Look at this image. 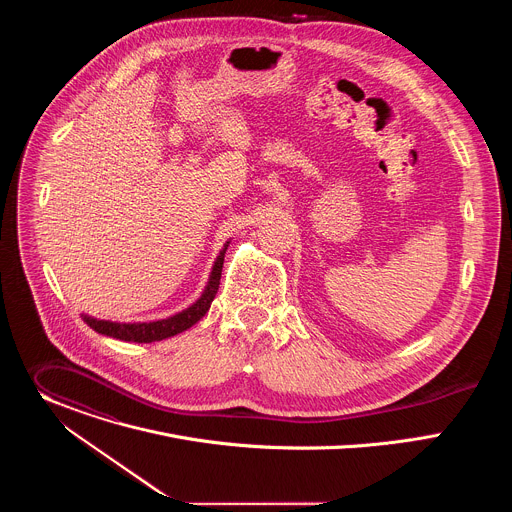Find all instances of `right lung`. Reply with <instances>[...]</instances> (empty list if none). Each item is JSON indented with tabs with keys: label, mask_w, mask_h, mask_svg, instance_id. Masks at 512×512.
Here are the masks:
<instances>
[{
	"label": "right lung",
	"mask_w": 512,
	"mask_h": 512,
	"mask_svg": "<svg viewBox=\"0 0 512 512\" xmlns=\"http://www.w3.org/2000/svg\"><path fill=\"white\" fill-rule=\"evenodd\" d=\"M229 241L227 245L218 253L208 283L204 287V291L200 294V298L188 306L186 310L164 318V320H156V322H109V320H97L93 316L83 314V320L99 334L103 336H111L117 340H125V342H158L170 336H176L188 328H192L210 308L216 291H218V283H221V273H223V263H225V253H227Z\"/></svg>",
	"instance_id": "right-lung-1"
}]
</instances>
